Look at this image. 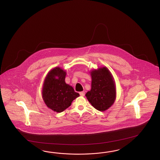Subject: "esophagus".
Returning <instances> with one entry per match:
<instances>
[{
    "instance_id": "1",
    "label": "esophagus",
    "mask_w": 160,
    "mask_h": 160,
    "mask_svg": "<svg viewBox=\"0 0 160 160\" xmlns=\"http://www.w3.org/2000/svg\"><path fill=\"white\" fill-rule=\"evenodd\" d=\"M79 94H80V95L81 96H84V95H85V92H79Z\"/></svg>"
}]
</instances>
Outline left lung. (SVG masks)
<instances>
[{
	"label": "left lung",
	"instance_id": "obj_1",
	"mask_svg": "<svg viewBox=\"0 0 160 160\" xmlns=\"http://www.w3.org/2000/svg\"><path fill=\"white\" fill-rule=\"evenodd\" d=\"M91 90L86 94L87 100L97 110L104 112L112 106L116 97V88L113 77L106 68L90 72Z\"/></svg>",
	"mask_w": 160,
	"mask_h": 160
}]
</instances>
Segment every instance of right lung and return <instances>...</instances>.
Returning a JSON list of instances; mask_svg holds the SVG:
<instances>
[{
    "label": "right lung",
    "mask_w": 160,
    "mask_h": 160,
    "mask_svg": "<svg viewBox=\"0 0 160 160\" xmlns=\"http://www.w3.org/2000/svg\"><path fill=\"white\" fill-rule=\"evenodd\" d=\"M66 72L60 68L51 70L44 79L42 97L46 106L57 112L70 106L73 100L80 96L73 87L65 82Z\"/></svg>",
    "instance_id": "right-lung-1"
}]
</instances>
